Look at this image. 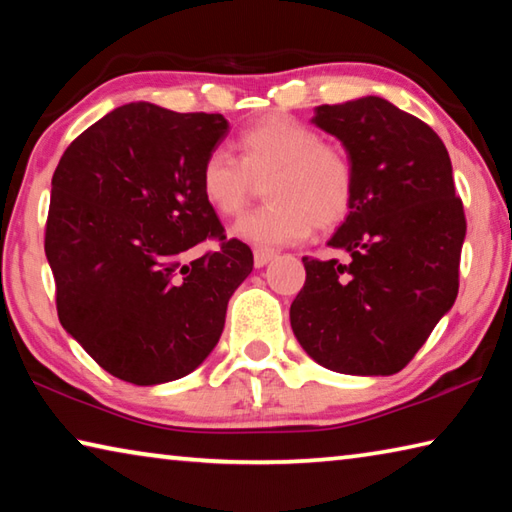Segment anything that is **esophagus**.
<instances>
[{"instance_id":"obj_1","label":"esophagus","mask_w":512,"mask_h":512,"mask_svg":"<svg viewBox=\"0 0 512 512\" xmlns=\"http://www.w3.org/2000/svg\"><path fill=\"white\" fill-rule=\"evenodd\" d=\"M271 259H275L273 250H264V248H257V250H255V266H257V268L266 266L268 262H271Z\"/></svg>"}]
</instances>
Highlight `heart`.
Here are the masks:
<instances>
[{"label": "heart", "mask_w": 512, "mask_h": 512, "mask_svg": "<svg viewBox=\"0 0 512 512\" xmlns=\"http://www.w3.org/2000/svg\"><path fill=\"white\" fill-rule=\"evenodd\" d=\"M239 160L223 149L207 153L201 194L221 216H237L264 183L268 205L235 225V235L255 246H287L314 225L336 228L348 219L357 176L348 153L289 115H268L237 135Z\"/></svg>", "instance_id": "1"}]
</instances>
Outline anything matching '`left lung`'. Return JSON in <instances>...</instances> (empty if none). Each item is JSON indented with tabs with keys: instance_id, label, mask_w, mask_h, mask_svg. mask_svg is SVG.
Segmentation results:
<instances>
[{
	"instance_id": "obj_1",
	"label": "left lung",
	"mask_w": 512,
	"mask_h": 512,
	"mask_svg": "<svg viewBox=\"0 0 512 512\" xmlns=\"http://www.w3.org/2000/svg\"><path fill=\"white\" fill-rule=\"evenodd\" d=\"M357 176L348 219L327 241L348 259L302 257L291 327L311 359L343 375H395L458 296L465 212L452 162L424 121L381 97L318 106Z\"/></svg>"
}]
</instances>
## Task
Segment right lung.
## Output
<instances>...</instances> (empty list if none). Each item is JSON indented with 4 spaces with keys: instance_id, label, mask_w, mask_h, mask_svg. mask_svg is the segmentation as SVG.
<instances>
[{
    "instance_id": "add662e5",
    "label": "right lung",
    "mask_w": 512,
    "mask_h": 512,
    "mask_svg": "<svg viewBox=\"0 0 512 512\" xmlns=\"http://www.w3.org/2000/svg\"><path fill=\"white\" fill-rule=\"evenodd\" d=\"M225 135L223 115L126 103L76 137L51 178L45 253L60 325L128 384L201 366L253 271L201 194L203 160ZM205 238L222 248L192 260Z\"/></svg>"
}]
</instances>
